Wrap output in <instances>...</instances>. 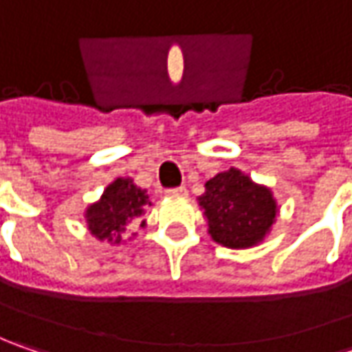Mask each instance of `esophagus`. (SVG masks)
<instances>
[{"label":"esophagus","mask_w":352,"mask_h":352,"mask_svg":"<svg viewBox=\"0 0 352 352\" xmlns=\"http://www.w3.org/2000/svg\"><path fill=\"white\" fill-rule=\"evenodd\" d=\"M166 196H170V197H186V196H188V190H186L184 186H180V188H172V190H168V192H166Z\"/></svg>","instance_id":"esophagus-1"}]
</instances>
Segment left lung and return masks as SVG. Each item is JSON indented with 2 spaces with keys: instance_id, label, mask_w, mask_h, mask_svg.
Instances as JSON below:
<instances>
[{
  "instance_id": "8db88e82",
  "label": "left lung",
  "mask_w": 352,
  "mask_h": 352,
  "mask_svg": "<svg viewBox=\"0 0 352 352\" xmlns=\"http://www.w3.org/2000/svg\"><path fill=\"white\" fill-rule=\"evenodd\" d=\"M197 204L204 210L211 239L227 249L261 245L276 223L278 204L272 190L239 168L210 178Z\"/></svg>"
}]
</instances>
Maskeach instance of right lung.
<instances>
[{
	"mask_svg": "<svg viewBox=\"0 0 352 352\" xmlns=\"http://www.w3.org/2000/svg\"><path fill=\"white\" fill-rule=\"evenodd\" d=\"M146 206H153L146 190H141L133 178H116L103 190L102 197L86 208L84 217L88 231L109 245H121L127 241L125 231L129 225H146L142 217ZM137 233H131L129 241Z\"/></svg>",
	"mask_w": 352,
	"mask_h": 352,
	"instance_id": "right-lung-1",
	"label": "right lung"
}]
</instances>
